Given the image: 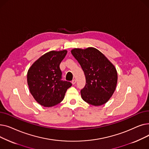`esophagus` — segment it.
I'll list each match as a JSON object with an SVG mask.
<instances>
[{
	"mask_svg": "<svg viewBox=\"0 0 149 149\" xmlns=\"http://www.w3.org/2000/svg\"><path fill=\"white\" fill-rule=\"evenodd\" d=\"M72 84H75V83H76V80H73L72 81Z\"/></svg>",
	"mask_w": 149,
	"mask_h": 149,
	"instance_id": "obj_1",
	"label": "esophagus"
}]
</instances>
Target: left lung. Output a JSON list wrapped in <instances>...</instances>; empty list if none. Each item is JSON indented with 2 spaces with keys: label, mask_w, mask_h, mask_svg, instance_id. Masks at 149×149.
Segmentation results:
<instances>
[{
  "label": "left lung",
  "mask_w": 149,
  "mask_h": 149,
  "mask_svg": "<svg viewBox=\"0 0 149 149\" xmlns=\"http://www.w3.org/2000/svg\"><path fill=\"white\" fill-rule=\"evenodd\" d=\"M71 53L79 63L86 77V85L81 96L93 106L105 104L115 90L118 75L116 68L104 55L97 49L75 48Z\"/></svg>",
  "instance_id": "1"
}]
</instances>
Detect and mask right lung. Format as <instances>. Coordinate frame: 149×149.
<instances>
[{
  "mask_svg": "<svg viewBox=\"0 0 149 149\" xmlns=\"http://www.w3.org/2000/svg\"><path fill=\"white\" fill-rule=\"evenodd\" d=\"M66 50L51 51L37 60L28 69L27 82L29 91L37 102L45 107H52L63 100L72 83L61 80L60 64Z\"/></svg>",
  "mask_w": 149,
  "mask_h": 149,
  "instance_id": "obj_1",
  "label": "right lung"
}]
</instances>
